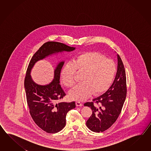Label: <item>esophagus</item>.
Instances as JSON below:
<instances>
[{"mask_svg":"<svg viewBox=\"0 0 151 151\" xmlns=\"http://www.w3.org/2000/svg\"><path fill=\"white\" fill-rule=\"evenodd\" d=\"M76 106H83V104L80 103V101H76Z\"/></svg>","mask_w":151,"mask_h":151,"instance_id":"34e87169","label":"esophagus"}]
</instances>
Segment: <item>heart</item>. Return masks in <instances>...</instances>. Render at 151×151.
Masks as SVG:
<instances>
[{
	"label": "heart",
	"mask_w": 151,
	"mask_h": 151,
	"mask_svg": "<svg viewBox=\"0 0 151 151\" xmlns=\"http://www.w3.org/2000/svg\"><path fill=\"white\" fill-rule=\"evenodd\" d=\"M76 71L83 73L81 80L71 90V99L81 101L94 94L103 93L109 88L116 76L114 62L94 52L83 53L65 65L61 72L62 83L71 87L76 83Z\"/></svg>",
	"instance_id": "obj_1"
}]
</instances>
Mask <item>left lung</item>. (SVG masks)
<instances>
[{
	"label": "left lung",
	"instance_id": "left-lung-1",
	"mask_svg": "<svg viewBox=\"0 0 151 151\" xmlns=\"http://www.w3.org/2000/svg\"><path fill=\"white\" fill-rule=\"evenodd\" d=\"M118 68L115 79L109 89L102 95L87 102L92 114L86 122L87 127L94 132H102L116 122L122 109L127 93L125 70L122 59L117 55ZM95 102L96 104H94Z\"/></svg>",
	"mask_w": 151,
	"mask_h": 151
}]
</instances>
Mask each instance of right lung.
Masks as SVG:
<instances>
[{"label":"right lung","mask_w":151,"mask_h":151,"mask_svg":"<svg viewBox=\"0 0 151 151\" xmlns=\"http://www.w3.org/2000/svg\"><path fill=\"white\" fill-rule=\"evenodd\" d=\"M75 47L61 42H45L31 58L24 81L27 103L29 113L39 127L49 133L60 131L66 125L68 112L76 107L74 101L57 103L66 96L60 83V75L64 61L58 63L54 72V79L47 85H40L34 82L31 76L32 68L37 61L50 55L63 52L74 51Z\"/></svg>","instance_id":"obj_1"}]
</instances>
